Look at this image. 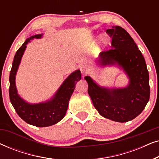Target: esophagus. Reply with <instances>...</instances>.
Returning a JSON list of instances; mask_svg holds the SVG:
<instances>
[{"label": "esophagus", "mask_w": 159, "mask_h": 159, "mask_svg": "<svg viewBox=\"0 0 159 159\" xmlns=\"http://www.w3.org/2000/svg\"><path fill=\"white\" fill-rule=\"evenodd\" d=\"M80 71H81L82 73L85 74L87 72H88L90 71V66L87 64H83L80 66Z\"/></svg>", "instance_id": "1"}]
</instances>
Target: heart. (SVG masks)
Returning a JSON list of instances; mask_svg holds the SVG:
<instances>
[{
	"mask_svg": "<svg viewBox=\"0 0 159 159\" xmlns=\"http://www.w3.org/2000/svg\"><path fill=\"white\" fill-rule=\"evenodd\" d=\"M108 42V38H103V43H104V44H107Z\"/></svg>",
	"mask_w": 159,
	"mask_h": 159,
	"instance_id": "obj_1",
	"label": "heart"
}]
</instances>
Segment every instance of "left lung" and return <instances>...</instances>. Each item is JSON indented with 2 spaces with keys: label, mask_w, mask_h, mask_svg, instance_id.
I'll return each instance as SVG.
<instances>
[{
  "label": "left lung",
  "mask_w": 159,
  "mask_h": 159,
  "mask_svg": "<svg viewBox=\"0 0 159 159\" xmlns=\"http://www.w3.org/2000/svg\"><path fill=\"white\" fill-rule=\"evenodd\" d=\"M106 33L112 38L111 48L101 52L97 60L100 66L117 64L129 79L121 88L99 86L86 76L88 94L102 116L118 122L132 120L143 111L150 98L149 74L145 58L129 34L116 26Z\"/></svg>",
  "instance_id": "1"
}]
</instances>
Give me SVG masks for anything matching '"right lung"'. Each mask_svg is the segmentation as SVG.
<instances>
[{"mask_svg":"<svg viewBox=\"0 0 159 159\" xmlns=\"http://www.w3.org/2000/svg\"><path fill=\"white\" fill-rule=\"evenodd\" d=\"M42 36V34L31 36L19 48L14 56L9 76V97L15 111L26 122L39 127L53 125L64 118L76 84L81 80L80 71H74L64 80L53 97L46 102L30 104L19 96L17 93L15 78L24 52L27 48V44L30 40L34 38H41Z\"/></svg>","mask_w":159,"mask_h":159,"instance_id":"right-lung-1","label":"right lung"}]
</instances>
